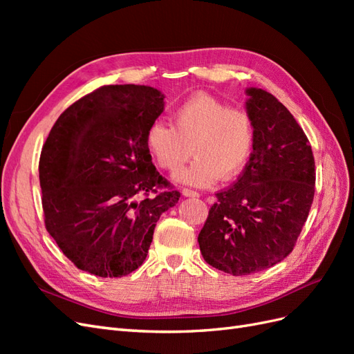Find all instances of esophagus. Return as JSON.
<instances>
[{"label": "esophagus", "mask_w": 354, "mask_h": 354, "mask_svg": "<svg viewBox=\"0 0 354 354\" xmlns=\"http://www.w3.org/2000/svg\"><path fill=\"white\" fill-rule=\"evenodd\" d=\"M181 194H183L185 196H192V198H198L199 194L196 190H192V189H183L181 190Z\"/></svg>", "instance_id": "obj_1"}]
</instances>
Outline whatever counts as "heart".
<instances>
[{
    "instance_id": "heart-1",
    "label": "heart",
    "mask_w": 354,
    "mask_h": 354,
    "mask_svg": "<svg viewBox=\"0 0 354 354\" xmlns=\"http://www.w3.org/2000/svg\"><path fill=\"white\" fill-rule=\"evenodd\" d=\"M171 120L173 127L160 121L149 125L146 145L156 164L167 171H177L195 155L192 164L177 173L180 183L208 187L218 178L238 177L248 164L255 125L246 111L198 94L181 103Z\"/></svg>"
}]
</instances>
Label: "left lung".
<instances>
[{
    "instance_id": "1",
    "label": "left lung",
    "mask_w": 354,
    "mask_h": 354,
    "mask_svg": "<svg viewBox=\"0 0 354 354\" xmlns=\"http://www.w3.org/2000/svg\"><path fill=\"white\" fill-rule=\"evenodd\" d=\"M255 145L234 185L216 194L198 236L203 260L233 276L291 254L315 196V158L303 128L273 94L246 88Z\"/></svg>"
}]
</instances>
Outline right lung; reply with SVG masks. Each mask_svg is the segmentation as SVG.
<instances>
[{
  "label": "right lung",
  "mask_w": 354,
  "mask_h": 354,
  "mask_svg": "<svg viewBox=\"0 0 354 354\" xmlns=\"http://www.w3.org/2000/svg\"><path fill=\"white\" fill-rule=\"evenodd\" d=\"M164 99L147 85H104L69 106L42 147L46 229L84 272L121 277L138 269L160 214L178 202L171 189L149 196L169 187L146 145Z\"/></svg>",
  "instance_id": "add662e5"
}]
</instances>
